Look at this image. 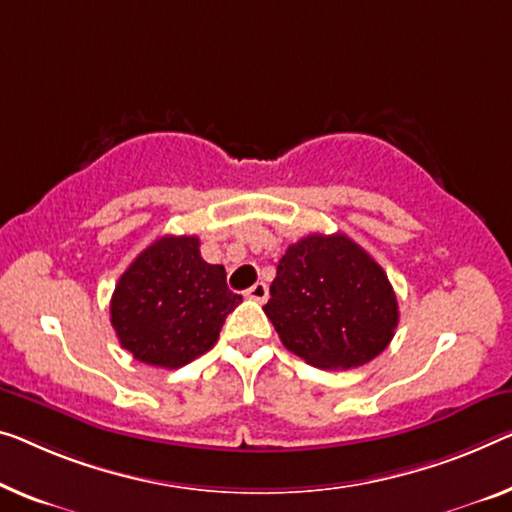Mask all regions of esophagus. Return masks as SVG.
I'll return each mask as SVG.
<instances>
[{
    "mask_svg": "<svg viewBox=\"0 0 512 512\" xmlns=\"http://www.w3.org/2000/svg\"><path fill=\"white\" fill-rule=\"evenodd\" d=\"M246 296L257 303H264L266 299H269V287H266V282H255V285L246 292Z\"/></svg>",
    "mask_w": 512,
    "mask_h": 512,
    "instance_id": "34e87169",
    "label": "esophagus"
}]
</instances>
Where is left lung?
Instances as JSON below:
<instances>
[{
  "label": "left lung",
  "mask_w": 512,
  "mask_h": 512,
  "mask_svg": "<svg viewBox=\"0 0 512 512\" xmlns=\"http://www.w3.org/2000/svg\"><path fill=\"white\" fill-rule=\"evenodd\" d=\"M269 292L264 312L282 345L322 370L372 361L398 326V299L384 269L345 234L292 243Z\"/></svg>",
  "instance_id": "1"
}]
</instances>
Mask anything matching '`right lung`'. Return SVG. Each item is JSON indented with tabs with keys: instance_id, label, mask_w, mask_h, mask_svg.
Instances as JSON below:
<instances>
[{
	"instance_id": "right-lung-1",
	"label": "right lung",
	"mask_w": 512,
	"mask_h": 512,
	"mask_svg": "<svg viewBox=\"0 0 512 512\" xmlns=\"http://www.w3.org/2000/svg\"><path fill=\"white\" fill-rule=\"evenodd\" d=\"M225 278V266L204 262L197 236H160L114 287L110 322L121 347L167 370L209 352L241 303Z\"/></svg>"
}]
</instances>
